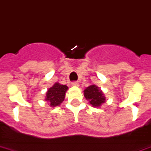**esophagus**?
I'll return each mask as SVG.
<instances>
[{"label": "esophagus", "mask_w": 151, "mask_h": 151, "mask_svg": "<svg viewBox=\"0 0 151 151\" xmlns=\"http://www.w3.org/2000/svg\"><path fill=\"white\" fill-rule=\"evenodd\" d=\"M71 84H72V86H73V87H78V86H79V83H78V81L72 82Z\"/></svg>", "instance_id": "1"}]
</instances>
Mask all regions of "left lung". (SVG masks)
I'll list each match as a JSON object with an SVG mask.
<instances>
[{"instance_id": "8db88e82", "label": "left lung", "mask_w": 151, "mask_h": 151, "mask_svg": "<svg viewBox=\"0 0 151 151\" xmlns=\"http://www.w3.org/2000/svg\"><path fill=\"white\" fill-rule=\"evenodd\" d=\"M84 95L93 107L100 108L105 102V97L102 91L95 84H91L85 88Z\"/></svg>"}]
</instances>
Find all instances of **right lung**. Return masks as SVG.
<instances>
[{"label": "right lung", "instance_id": "1", "mask_svg": "<svg viewBox=\"0 0 151 151\" xmlns=\"http://www.w3.org/2000/svg\"><path fill=\"white\" fill-rule=\"evenodd\" d=\"M67 90L68 87L67 85L56 82L51 88L47 90L45 100L47 101L50 107L59 106L64 100Z\"/></svg>", "mask_w": 151, "mask_h": 151}]
</instances>
